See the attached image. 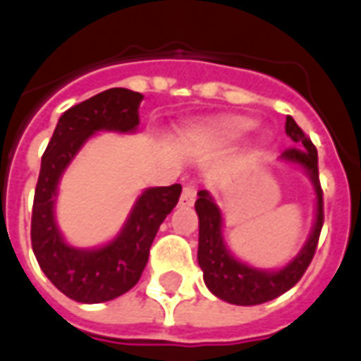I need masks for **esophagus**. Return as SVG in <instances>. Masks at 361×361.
<instances>
[{"label": "esophagus", "instance_id": "obj_1", "mask_svg": "<svg viewBox=\"0 0 361 361\" xmlns=\"http://www.w3.org/2000/svg\"><path fill=\"white\" fill-rule=\"evenodd\" d=\"M195 197H197L195 185H193V183H188V185H183V191H181L180 203L185 204V207H191V204L195 203Z\"/></svg>", "mask_w": 361, "mask_h": 361}]
</instances>
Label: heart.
<instances>
[{"instance_id":"heart-1","label":"heart","mask_w":361,"mask_h":361,"mask_svg":"<svg viewBox=\"0 0 361 361\" xmlns=\"http://www.w3.org/2000/svg\"><path fill=\"white\" fill-rule=\"evenodd\" d=\"M253 121L245 118H222L207 123L203 127V133L212 137V139H219V141H238L242 139L243 135H247L253 129Z\"/></svg>"}]
</instances>
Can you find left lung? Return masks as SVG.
<instances>
[{
  "label": "left lung",
  "mask_w": 361,
  "mask_h": 361,
  "mask_svg": "<svg viewBox=\"0 0 361 361\" xmlns=\"http://www.w3.org/2000/svg\"><path fill=\"white\" fill-rule=\"evenodd\" d=\"M286 135L303 149H288L280 154V160L302 168L315 189V220L310 238L305 240L300 253L280 269H257L234 257L224 243V220L219 204L207 189L197 193L195 211L199 216V251L197 261L203 271L207 288L212 294L234 305H257L271 302L288 292L302 279L310 267L313 253L317 250L319 234L323 228V191L319 183L317 149L298 127L294 118H286Z\"/></svg>",
  "instance_id": "obj_1"
}]
</instances>
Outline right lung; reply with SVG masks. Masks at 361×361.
<instances>
[{"instance_id": "add662e5", "label": "right lung", "mask_w": 361, "mask_h": 361, "mask_svg": "<svg viewBox=\"0 0 361 361\" xmlns=\"http://www.w3.org/2000/svg\"><path fill=\"white\" fill-rule=\"evenodd\" d=\"M141 102V92L110 89L69 108L59 118L42 157L30 224L32 251L51 284L75 302H110L131 290L147 267L158 228L180 201V183L145 189L118 235L90 250L69 245L59 232L56 201L67 166L92 135L135 133Z\"/></svg>"}]
</instances>
